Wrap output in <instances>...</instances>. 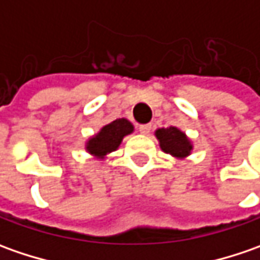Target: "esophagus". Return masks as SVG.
Here are the masks:
<instances>
[{"label":"esophagus","instance_id":"34e87169","mask_svg":"<svg viewBox=\"0 0 260 260\" xmlns=\"http://www.w3.org/2000/svg\"><path fill=\"white\" fill-rule=\"evenodd\" d=\"M150 128H152V125H150V124H140V125H139V132H140L142 135H149Z\"/></svg>","mask_w":260,"mask_h":260}]
</instances>
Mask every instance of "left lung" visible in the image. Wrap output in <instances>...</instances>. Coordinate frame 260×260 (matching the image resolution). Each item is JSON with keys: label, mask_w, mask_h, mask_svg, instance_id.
I'll return each instance as SVG.
<instances>
[{"label": "left lung", "mask_w": 260, "mask_h": 260, "mask_svg": "<svg viewBox=\"0 0 260 260\" xmlns=\"http://www.w3.org/2000/svg\"><path fill=\"white\" fill-rule=\"evenodd\" d=\"M156 139L159 140L160 149L168 153V155L174 156L175 159H185L191 155L194 146L192 142L189 140V137L185 135L182 130H179L178 127H162L157 128L155 132Z\"/></svg>", "instance_id": "left-lung-1"}]
</instances>
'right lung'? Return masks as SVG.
I'll return each instance as SVG.
<instances>
[{
	"label": "right lung",
	"instance_id": "1",
	"mask_svg": "<svg viewBox=\"0 0 260 260\" xmlns=\"http://www.w3.org/2000/svg\"><path fill=\"white\" fill-rule=\"evenodd\" d=\"M133 132L135 125L127 118H117L101 127L96 135L86 140L85 150L96 159H105L107 155L118 149L125 136L132 135Z\"/></svg>",
	"mask_w": 260,
	"mask_h": 260
}]
</instances>
